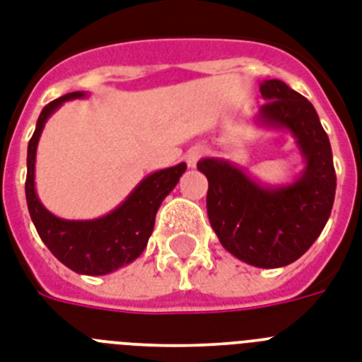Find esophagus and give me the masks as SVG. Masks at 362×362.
Segmentation results:
<instances>
[{"label": "esophagus", "mask_w": 362, "mask_h": 362, "mask_svg": "<svg viewBox=\"0 0 362 362\" xmlns=\"http://www.w3.org/2000/svg\"><path fill=\"white\" fill-rule=\"evenodd\" d=\"M202 156H204V148H202V146H193V148H189V151H187V154H186L187 165L195 167L197 161L201 160Z\"/></svg>", "instance_id": "esophagus-1"}]
</instances>
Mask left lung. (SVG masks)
<instances>
[{
	"instance_id": "left-lung-1",
	"label": "left lung",
	"mask_w": 362,
	"mask_h": 362,
	"mask_svg": "<svg viewBox=\"0 0 362 362\" xmlns=\"http://www.w3.org/2000/svg\"><path fill=\"white\" fill-rule=\"evenodd\" d=\"M260 93L267 100L258 113L262 122L298 137L307 158L303 176L292 186L264 189L227 161L208 158L197 167L208 178V219L223 247L251 266L281 267L305 255L324 230L337 175L314 105L281 79L264 81Z\"/></svg>"
}]
</instances>
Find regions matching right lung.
I'll list each match as a JSON object with an SVG mask.
<instances>
[{
  "label": "right lung",
  "instance_id": "right-lung-1",
  "mask_svg": "<svg viewBox=\"0 0 362 362\" xmlns=\"http://www.w3.org/2000/svg\"><path fill=\"white\" fill-rule=\"evenodd\" d=\"M79 96H83V93H70L44 105L28 146L25 199L38 236L57 260L76 273L105 275L117 267L130 264L145 251L146 242L154 228L156 211L161 201L178 184L182 173L186 171V163L146 176L110 216L100 217L95 221H64L52 216L40 204L35 193V152L46 119L64 100Z\"/></svg>",
  "mask_w": 362,
  "mask_h": 362
}]
</instances>
